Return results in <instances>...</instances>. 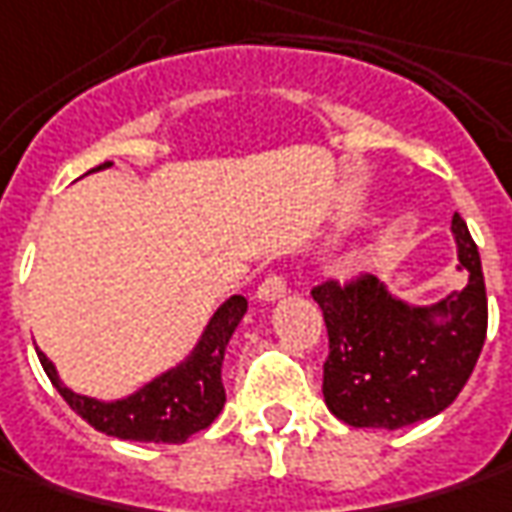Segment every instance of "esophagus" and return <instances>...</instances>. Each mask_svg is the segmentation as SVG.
Instances as JSON below:
<instances>
[{
  "label": "esophagus",
  "mask_w": 512,
  "mask_h": 512,
  "mask_svg": "<svg viewBox=\"0 0 512 512\" xmlns=\"http://www.w3.org/2000/svg\"><path fill=\"white\" fill-rule=\"evenodd\" d=\"M283 294H286V280H283L280 274H269L255 291V297L260 303H274V300H280Z\"/></svg>",
  "instance_id": "34e87169"
}]
</instances>
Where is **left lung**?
Listing matches in <instances>:
<instances>
[{
  "label": "left lung",
  "mask_w": 512,
  "mask_h": 512,
  "mask_svg": "<svg viewBox=\"0 0 512 512\" xmlns=\"http://www.w3.org/2000/svg\"><path fill=\"white\" fill-rule=\"evenodd\" d=\"M465 289L419 306L377 277L311 291L328 328L323 397L351 428L397 431L442 414L465 388L487 334L482 257L453 215L450 223Z\"/></svg>",
  "instance_id": "left-lung-1"
}]
</instances>
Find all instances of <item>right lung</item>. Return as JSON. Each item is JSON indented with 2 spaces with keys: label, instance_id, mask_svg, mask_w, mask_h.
<instances>
[{
  "label": "right lung",
  "instance_id": "obj_1",
  "mask_svg": "<svg viewBox=\"0 0 512 512\" xmlns=\"http://www.w3.org/2000/svg\"><path fill=\"white\" fill-rule=\"evenodd\" d=\"M107 167L113 164L107 161L96 169ZM246 309L249 303L243 294H232L229 300H223L184 360L121 399H96L76 394L73 388L64 385L56 365L47 360L45 351H36V354L53 388L96 431L115 436V439H130V442L181 445L192 433L209 428L226 405L221 379L223 357Z\"/></svg>",
  "mask_w": 512,
  "mask_h": 512
}]
</instances>
